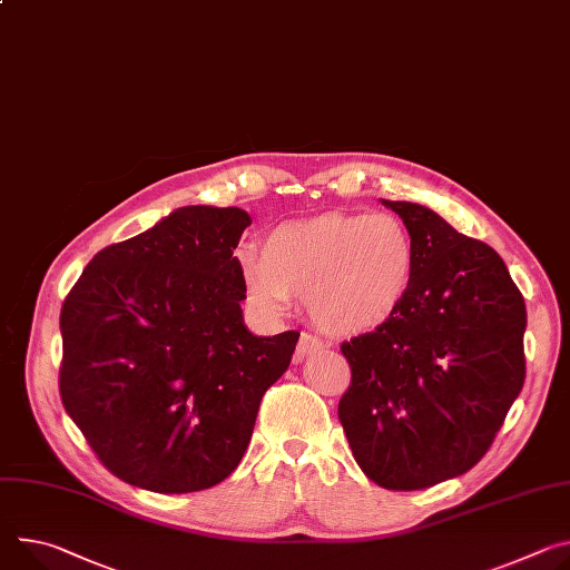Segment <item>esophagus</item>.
<instances>
[{"label":"esophagus","mask_w":570,"mask_h":570,"mask_svg":"<svg viewBox=\"0 0 570 570\" xmlns=\"http://www.w3.org/2000/svg\"><path fill=\"white\" fill-rule=\"evenodd\" d=\"M323 347H325V343H323L318 336L302 332V336H299V341H297V345H295V354H293V361H295V364H299V361H302L304 356L314 354V352H318V350H323Z\"/></svg>","instance_id":"esophagus-1"}]
</instances>
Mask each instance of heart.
Listing matches in <instances>:
<instances>
[{
	"label": "heart",
	"instance_id": "heart-1",
	"mask_svg": "<svg viewBox=\"0 0 570 570\" xmlns=\"http://www.w3.org/2000/svg\"><path fill=\"white\" fill-rule=\"evenodd\" d=\"M238 268L262 316L277 318L293 295H304L321 327L361 334L397 314L416 268V245L391 214L330 212L271 229L262 254H238Z\"/></svg>",
	"mask_w": 570,
	"mask_h": 570
}]
</instances>
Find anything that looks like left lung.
Instances as JSON below:
<instances>
[{"label":"left lung","mask_w":570,"mask_h":570,"mask_svg":"<svg viewBox=\"0 0 570 570\" xmlns=\"http://www.w3.org/2000/svg\"><path fill=\"white\" fill-rule=\"evenodd\" d=\"M416 245L409 295L341 345L352 382L338 421L375 484L419 491L487 454L525 382V299L500 254L428 206L382 199Z\"/></svg>","instance_id":"8db88e82"}]
</instances>
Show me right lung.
I'll list each match as a JSON object with an SVG mask.
<instances>
[{
  "label": "right lung",
  "instance_id": "obj_1",
  "mask_svg": "<svg viewBox=\"0 0 570 570\" xmlns=\"http://www.w3.org/2000/svg\"><path fill=\"white\" fill-rule=\"evenodd\" d=\"M252 220L181 206L92 256L61 308L59 389L107 469L157 493L220 484L299 332L254 336L234 249Z\"/></svg>",
  "mask_w": 570,
  "mask_h": 570
}]
</instances>
